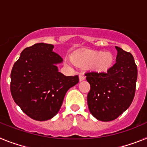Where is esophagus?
<instances>
[{"label":"esophagus","instance_id":"obj_1","mask_svg":"<svg viewBox=\"0 0 147 147\" xmlns=\"http://www.w3.org/2000/svg\"><path fill=\"white\" fill-rule=\"evenodd\" d=\"M79 79H80V81L82 82L83 81V80H85V76L82 74H80V76H79Z\"/></svg>","mask_w":147,"mask_h":147}]
</instances>
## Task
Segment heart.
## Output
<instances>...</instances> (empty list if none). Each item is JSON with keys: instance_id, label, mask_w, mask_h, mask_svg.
<instances>
[{"instance_id": "heart-1", "label": "heart", "mask_w": 147, "mask_h": 147, "mask_svg": "<svg viewBox=\"0 0 147 147\" xmlns=\"http://www.w3.org/2000/svg\"><path fill=\"white\" fill-rule=\"evenodd\" d=\"M71 60L76 66L88 67L97 73H107L113 66L115 57L110 51L85 50L73 54Z\"/></svg>"}]
</instances>
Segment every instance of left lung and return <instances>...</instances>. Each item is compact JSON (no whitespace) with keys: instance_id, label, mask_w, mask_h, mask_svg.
Wrapping results in <instances>:
<instances>
[{"instance_id":"1","label":"left lung","mask_w":147,"mask_h":147,"mask_svg":"<svg viewBox=\"0 0 147 147\" xmlns=\"http://www.w3.org/2000/svg\"><path fill=\"white\" fill-rule=\"evenodd\" d=\"M115 49L116 62L108 72L85 74L90 85L88 108L102 121L117 119L130 106L135 96L138 70L134 58L121 48L115 46Z\"/></svg>"}]
</instances>
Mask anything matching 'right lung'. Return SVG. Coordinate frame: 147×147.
<instances>
[{
    "label": "right lung",
    "instance_id": "right-lung-1",
    "mask_svg": "<svg viewBox=\"0 0 147 147\" xmlns=\"http://www.w3.org/2000/svg\"><path fill=\"white\" fill-rule=\"evenodd\" d=\"M54 45L36 43L26 48L14 64L10 89L15 103L36 121H47L57 114L65 93L79 82V76L58 71L62 62Z\"/></svg>",
    "mask_w": 147,
    "mask_h": 147
}]
</instances>
